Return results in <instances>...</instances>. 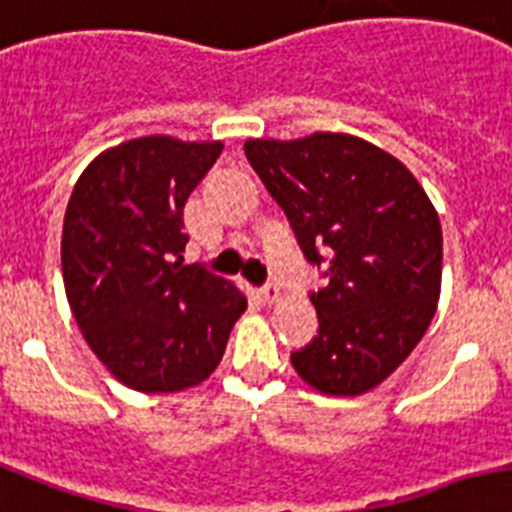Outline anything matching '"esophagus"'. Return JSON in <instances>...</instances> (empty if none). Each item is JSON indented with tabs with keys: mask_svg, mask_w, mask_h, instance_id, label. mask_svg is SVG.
Segmentation results:
<instances>
[{
	"mask_svg": "<svg viewBox=\"0 0 512 512\" xmlns=\"http://www.w3.org/2000/svg\"><path fill=\"white\" fill-rule=\"evenodd\" d=\"M278 297H281V289H278L276 284H268L260 289V299H263L265 305H273V302H278Z\"/></svg>",
	"mask_w": 512,
	"mask_h": 512,
	"instance_id": "obj_1",
	"label": "esophagus"
}]
</instances>
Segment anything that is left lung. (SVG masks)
I'll list each match as a JSON object with an SVG mask.
<instances>
[{"label":"left lung","instance_id":"8db88e82","mask_svg":"<svg viewBox=\"0 0 512 512\" xmlns=\"http://www.w3.org/2000/svg\"><path fill=\"white\" fill-rule=\"evenodd\" d=\"M244 155L328 284L318 336L292 355L315 392L376 389L421 342L442 292V223L400 160L352 134L247 139Z\"/></svg>","mask_w":512,"mask_h":512}]
</instances>
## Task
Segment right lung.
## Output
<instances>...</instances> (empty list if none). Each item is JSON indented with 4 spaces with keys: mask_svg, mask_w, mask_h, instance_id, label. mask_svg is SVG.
<instances>
[{
    "mask_svg": "<svg viewBox=\"0 0 512 512\" xmlns=\"http://www.w3.org/2000/svg\"><path fill=\"white\" fill-rule=\"evenodd\" d=\"M223 141L139 136L99 152L70 194L62 281L91 352L128 389L173 394L218 368L247 297L184 265V205Z\"/></svg>",
    "mask_w": 512,
    "mask_h": 512,
    "instance_id": "right-lung-1",
    "label": "right lung"
}]
</instances>
